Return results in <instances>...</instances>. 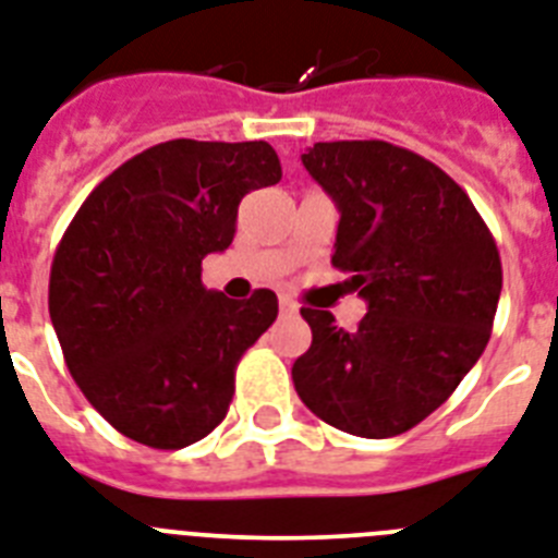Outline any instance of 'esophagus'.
I'll use <instances>...</instances> for the list:
<instances>
[{
  "instance_id": "1",
  "label": "esophagus",
  "mask_w": 558,
  "mask_h": 558,
  "mask_svg": "<svg viewBox=\"0 0 558 558\" xmlns=\"http://www.w3.org/2000/svg\"><path fill=\"white\" fill-rule=\"evenodd\" d=\"M279 307H282V313H290V316H293V313H299V305H296V302H293V299H288V296L279 299Z\"/></svg>"
}]
</instances>
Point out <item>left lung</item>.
Returning a JSON list of instances; mask_svg holds the SVG:
<instances>
[{
  "label": "left lung",
  "instance_id": "obj_1",
  "mask_svg": "<svg viewBox=\"0 0 558 558\" xmlns=\"http://www.w3.org/2000/svg\"><path fill=\"white\" fill-rule=\"evenodd\" d=\"M302 165L342 214L330 262L367 313L344 330L302 307L313 342L293 385L344 434L399 436L448 402L485 351L501 293L496 239L468 193L408 147L316 142Z\"/></svg>",
  "mask_w": 558,
  "mask_h": 558
}]
</instances>
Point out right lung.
Masks as SVG:
<instances>
[{
    "label": "right lung",
    "instance_id": "obj_1",
    "mask_svg": "<svg viewBox=\"0 0 558 558\" xmlns=\"http://www.w3.org/2000/svg\"><path fill=\"white\" fill-rule=\"evenodd\" d=\"M279 179L268 142H162L105 177L64 230L50 322L85 399L128 439L187 448L228 413L239 359L279 302L207 290L202 259L233 242L245 193Z\"/></svg>",
    "mask_w": 558,
    "mask_h": 558
}]
</instances>
